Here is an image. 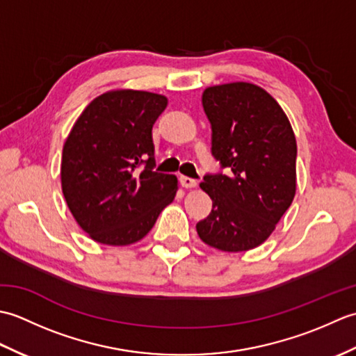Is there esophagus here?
<instances>
[{"label":"esophagus","mask_w":356,"mask_h":356,"mask_svg":"<svg viewBox=\"0 0 356 356\" xmlns=\"http://www.w3.org/2000/svg\"><path fill=\"white\" fill-rule=\"evenodd\" d=\"M180 185H182L184 188H195V186H197V180L182 176V177H180Z\"/></svg>","instance_id":"esophagus-1"}]
</instances>
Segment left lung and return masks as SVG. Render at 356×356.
Listing matches in <instances>:
<instances>
[{
  "label": "left lung",
  "mask_w": 356,
  "mask_h": 356,
  "mask_svg": "<svg viewBox=\"0 0 356 356\" xmlns=\"http://www.w3.org/2000/svg\"><path fill=\"white\" fill-rule=\"evenodd\" d=\"M202 104L213 128L211 154L226 174L203 176L213 209L195 228L220 251H249L270 236L293 200L295 134L274 97L249 82L209 87Z\"/></svg>",
  "instance_id": "1"
}]
</instances>
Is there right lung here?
Listing matches in <instances>:
<instances>
[{"mask_svg": "<svg viewBox=\"0 0 356 356\" xmlns=\"http://www.w3.org/2000/svg\"><path fill=\"white\" fill-rule=\"evenodd\" d=\"M162 95L118 90L97 96L63 148L61 184L74 220L93 240L124 246L143 238L177 193V177L154 171L153 125Z\"/></svg>", "mask_w": 356, "mask_h": 356, "instance_id": "1", "label": "right lung"}]
</instances>
